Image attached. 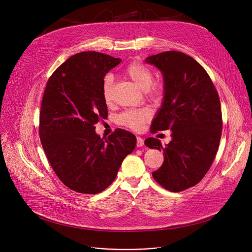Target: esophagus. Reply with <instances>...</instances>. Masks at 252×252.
Returning <instances> with one entry per match:
<instances>
[{"label":"esophagus","instance_id":"34e87169","mask_svg":"<svg viewBox=\"0 0 252 252\" xmlns=\"http://www.w3.org/2000/svg\"><path fill=\"white\" fill-rule=\"evenodd\" d=\"M143 145H145V141H143V139L141 137L137 136L136 137V147L141 148V147H143Z\"/></svg>","mask_w":252,"mask_h":252}]
</instances>
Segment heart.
Returning <instances> with one entry per match:
<instances>
[{"label": "heart", "instance_id": "heart-1", "mask_svg": "<svg viewBox=\"0 0 252 252\" xmlns=\"http://www.w3.org/2000/svg\"><path fill=\"white\" fill-rule=\"evenodd\" d=\"M125 75L130 81H132L141 91L146 92V94L153 99H158L162 96L164 93L163 84L160 82H153V70L147 65L138 62H132L125 68ZM113 87V77H104L101 86V93L105 102H109L111 100ZM151 117L152 113L149 109L130 110L121 114L118 118V121L124 126H126L133 130H140L143 125L151 119Z\"/></svg>", "mask_w": 252, "mask_h": 252}]
</instances>
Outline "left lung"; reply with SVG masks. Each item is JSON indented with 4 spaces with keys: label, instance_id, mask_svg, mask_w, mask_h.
I'll use <instances>...</instances> for the list:
<instances>
[{
    "label": "left lung",
    "instance_id": "obj_1",
    "mask_svg": "<svg viewBox=\"0 0 252 252\" xmlns=\"http://www.w3.org/2000/svg\"><path fill=\"white\" fill-rule=\"evenodd\" d=\"M163 76L164 95L151 131L171 130L162 147L149 137L145 145L163 152L162 165L153 172L165 189L178 192L197 185L218 153L222 129L219 93L206 70L190 56L168 51L149 57Z\"/></svg>",
    "mask_w": 252,
    "mask_h": 252
}]
</instances>
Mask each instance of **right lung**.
Listing matches in <instances>:
<instances>
[{"label":"right lung","instance_id":"add662e5","mask_svg":"<svg viewBox=\"0 0 252 252\" xmlns=\"http://www.w3.org/2000/svg\"><path fill=\"white\" fill-rule=\"evenodd\" d=\"M122 62L90 51L71 56L50 77L40 111V138L60 181L80 193L96 194L110 187L136 138L118 128L107 138L94 125L107 118L101 86Z\"/></svg>","mask_w":252,"mask_h":252}]
</instances>
